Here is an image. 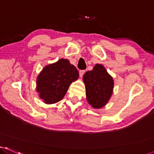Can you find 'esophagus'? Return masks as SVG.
Returning a JSON list of instances; mask_svg holds the SVG:
<instances>
[{
	"label": "esophagus",
	"instance_id": "esophagus-1",
	"mask_svg": "<svg viewBox=\"0 0 154 154\" xmlns=\"http://www.w3.org/2000/svg\"><path fill=\"white\" fill-rule=\"evenodd\" d=\"M84 72H85V70H80L79 71V77H82V76H83L84 74Z\"/></svg>",
	"mask_w": 154,
	"mask_h": 154
}]
</instances>
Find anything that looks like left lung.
<instances>
[{
    "label": "left lung",
    "mask_w": 154,
    "mask_h": 154,
    "mask_svg": "<svg viewBox=\"0 0 154 154\" xmlns=\"http://www.w3.org/2000/svg\"><path fill=\"white\" fill-rule=\"evenodd\" d=\"M86 100L95 109L106 105L113 93V79L101 64H96L93 69L84 75Z\"/></svg>",
    "instance_id": "8db88e82"
}]
</instances>
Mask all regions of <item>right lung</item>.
<instances>
[{
    "mask_svg": "<svg viewBox=\"0 0 154 154\" xmlns=\"http://www.w3.org/2000/svg\"><path fill=\"white\" fill-rule=\"evenodd\" d=\"M79 77V72L68 59H61L44 67L36 79V91L45 104H54L65 96L70 85Z\"/></svg>",
    "mask_w": 154,
    "mask_h": 154,
    "instance_id": "obj_1",
    "label": "right lung"
}]
</instances>
